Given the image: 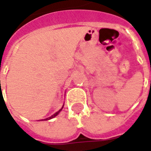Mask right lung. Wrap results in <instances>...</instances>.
<instances>
[{
    "mask_svg": "<svg viewBox=\"0 0 151 151\" xmlns=\"http://www.w3.org/2000/svg\"><path fill=\"white\" fill-rule=\"evenodd\" d=\"M63 107H64V105H63V106H62V108H60V109L59 111H56V113H54V114H53L52 116H51L48 117V118H46V119H43V120H51V119H52V118H54V117H55V116H57V115H58V114H59L60 112V111H61V110H62V109H63Z\"/></svg>",
    "mask_w": 151,
    "mask_h": 151,
    "instance_id": "1",
    "label": "right lung"
}]
</instances>
